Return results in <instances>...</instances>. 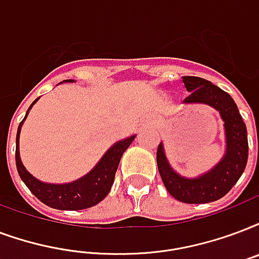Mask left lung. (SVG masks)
<instances>
[{"label":"left lung","mask_w":259,"mask_h":259,"mask_svg":"<svg viewBox=\"0 0 259 259\" xmlns=\"http://www.w3.org/2000/svg\"><path fill=\"white\" fill-rule=\"evenodd\" d=\"M182 81L190 92L185 103H204L220 111L227 137L223 160L195 179L179 177L165 159L163 145L157 147L156 160L161 181L174 198L186 204H205L223 198L243 174L248 157L247 129L234 99L212 82L195 76H183Z\"/></svg>","instance_id":"left-lung-1"}]
</instances>
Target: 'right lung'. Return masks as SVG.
<instances>
[{
  "label": "right lung",
  "instance_id": "1",
  "mask_svg": "<svg viewBox=\"0 0 259 259\" xmlns=\"http://www.w3.org/2000/svg\"><path fill=\"white\" fill-rule=\"evenodd\" d=\"M36 100L37 99H35V102ZM35 102L29 106L24 119L27 118L29 110L35 104ZM24 119L20 122L17 136H16V167H17L21 181L25 183V186L28 187L37 200L54 209L81 210V209L91 208V206L99 204L103 198H106V195L111 190L116 168H118L122 155L129 148L130 144L133 143L136 136H132V137L112 145L106 152V155L100 159L96 167L81 179H78L76 182L66 183V185H49V183H43L35 179L25 169L21 163V159H20L19 136Z\"/></svg>",
  "mask_w": 259,
  "mask_h": 259
}]
</instances>
